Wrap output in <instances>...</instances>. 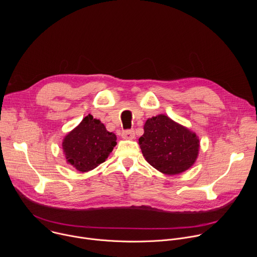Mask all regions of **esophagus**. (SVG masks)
Segmentation results:
<instances>
[{
  "label": "esophagus",
  "mask_w": 257,
  "mask_h": 257,
  "mask_svg": "<svg viewBox=\"0 0 257 257\" xmlns=\"http://www.w3.org/2000/svg\"><path fill=\"white\" fill-rule=\"evenodd\" d=\"M135 137L134 130H125L122 132V138L127 139V140H132Z\"/></svg>",
  "instance_id": "esophagus-1"
}]
</instances>
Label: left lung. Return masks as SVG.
<instances>
[{
  "mask_svg": "<svg viewBox=\"0 0 257 257\" xmlns=\"http://www.w3.org/2000/svg\"><path fill=\"white\" fill-rule=\"evenodd\" d=\"M138 143L151 166L166 175H178L190 169L199 154V138L195 132L166 115L146 120Z\"/></svg>",
  "mask_w": 257,
  "mask_h": 257,
  "instance_id": "8db88e82",
  "label": "left lung"
}]
</instances>
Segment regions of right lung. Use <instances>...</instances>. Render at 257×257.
Listing matches in <instances>:
<instances>
[{"mask_svg": "<svg viewBox=\"0 0 257 257\" xmlns=\"http://www.w3.org/2000/svg\"><path fill=\"white\" fill-rule=\"evenodd\" d=\"M117 136L88 115L63 139L66 162L77 171L86 173L103 163L116 146Z\"/></svg>", "mask_w": 257, "mask_h": 257, "instance_id": "1", "label": "right lung"}]
</instances>
